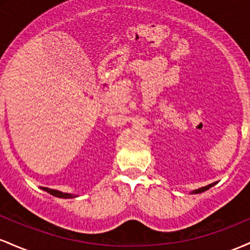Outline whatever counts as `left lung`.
Segmentation results:
<instances>
[{
    "label": "left lung",
    "mask_w": 250,
    "mask_h": 250,
    "mask_svg": "<svg viewBox=\"0 0 250 250\" xmlns=\"http://www.w3.org/2000/svg\"><path fill=\"white\" fill-rule=\"evenodd\" d=\"M214 185H215V183H211V185H208V186H206V187H202V188H199V189H196V190H193V191H191V194H200V193H203V191L208 190L209 188H211V187H213Z\"/></svg>",
    "instance_id": "obj_1"
}]
</instances>
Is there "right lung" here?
Returning a JSON list of instances; mask_svg holds the SVG:
<instances>
[{
    "label": "right lung",
    "instance_id": "add662e5",
    "mask_svg": "<svg viewBox=\"0 0 250 250\" xmlns=\"http://www.w3.org/2000/svg\"><path fill=\"white\" fill-rule=\"evenodd\" d=\"M41 188L43 189V190L47 191V193L53 195V196L61 197V199H74V197H76V195H74V194L62 193V191H60V190H55V189H50V188H47V187H41Z\"/></svg>",
    "mask_w": 250,
    "mask_h": 250
}]
</instances>
